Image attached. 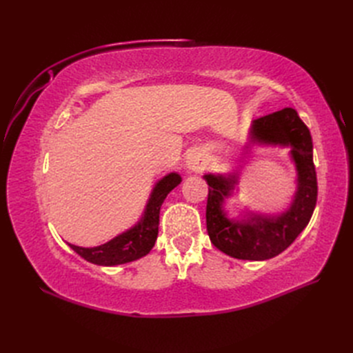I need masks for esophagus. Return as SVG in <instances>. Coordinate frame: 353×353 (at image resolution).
Instances as JSON below:
<instances>
[{
  "mask_svg": "<svg viewBox=\"0 0 353 353\" xmlns=\"http://www.w3.org/2000/svg\"><path fill=\"white\" fill-rule=\"evenodd\" d=\"M206 163H208L206 156H205V153L200 152V150H193V152L187 154L185 165L190 170H193V172H197V170L205 169Z\"/></svg>",
  "mask_w": 353,
  "mask_h": 353,
  "instance_id": "esophagus-1",
  "label": "esophagus"
}]
</instances>
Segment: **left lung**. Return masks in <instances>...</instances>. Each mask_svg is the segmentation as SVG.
I'll return each instance as SVG.
<instances>
[{
	"instance_id": "1",
	"label": "left lung",
	"mask_w": 353,
	"mask_h": 353,
	"mask_svg": "<svg viewBox=\"0 0 353 353\" xmlns=\"http://www.w3.org/2000/svg\"><path fill=\"white\" fill-rule=\"evenodd\" d=\"M252 141L259 144L292 145L297 169V191L292 206L279 216L253 215L250 221H230L222 201L237 183L236 175H205L209 184L206 225L210 241L221 252L237 259L265 261L284 252L311 219L318 196L312 154V137L307 126L292 108L256 119L250 131Z\"/></svg>"
}]
</instances>
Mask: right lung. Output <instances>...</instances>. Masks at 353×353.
<instances>
[{
    "label": "right lung",
    "instance_id": "right-lung-1",
    "mask_svg": "<svg viewBox=\"0 0 353 353\" xmlns=\"http://www.w3.org/2000/svg\"><path fill=\"white\" fill-rule=\"evenodd\" d=\"M181 183L178 174H169L156 184L143 219L137 225L97 248H79L69 244L81 258L95 265L113 266L143 258L153 249L159 232V215L166 196Z\"/></svg>",
    "mask_w": 353,
    "mask_h": 353
}]
</instances>
